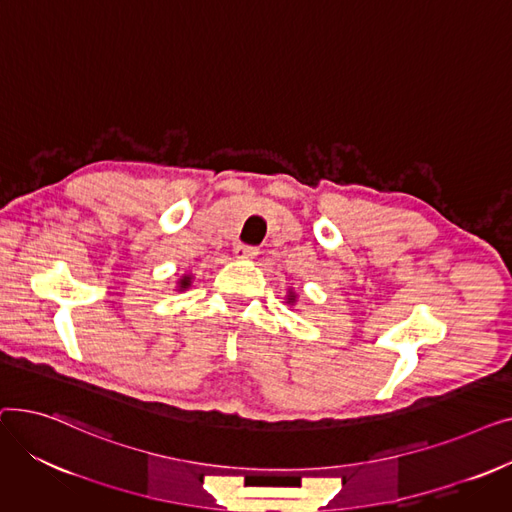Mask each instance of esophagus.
<instances>
[{
    "mask_svg": "<svg viewBox=\"0 0 512 512\" xmlns=\"http://www.w3.org/2000/svg\"><path fill=\"white\" fill-rule=\"evenodd\" d=\"M259 253V249L257 247H251V245H236L234 247V255L238 257V259H251V257H255Z\"/></svg>",
    "mask_w": 512,
    "mask_h": 512,
    "instance_id": "esophagus-1",
    "label": "esophagus"
}]
</instances>
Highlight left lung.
Masks as SVG:
<instances>
[{"label": "left lung", "instance_id": "8db88e82", "mask_svg": "<svg viewBox=\"0 0 512 512\" xmlns=\"http://www.w3.org/2000/svg\"><path fill=\"white\" fill-rule=\"evenodd\" d=\"M292 301H294V299H292V297H290V299H288V303H292Z\"/></svg>", "mask_w": 512, "mask_h": 512}]
</instances>
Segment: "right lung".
<instances>
[{"instance_id":"add662e5","label":"right lung","mask_w":512,"mask_h":512,"mask_svg":"<svg viewBox=\"0 0 512 512\" xmlns=\"http://www.w3.org/2000/svg\"><path fill=\"white\" fill-rule=\"evenodd\" d=\"M188 286H191V278L184 276V278L180 280V288H188Z\"/></svg>"}]
</instances>
